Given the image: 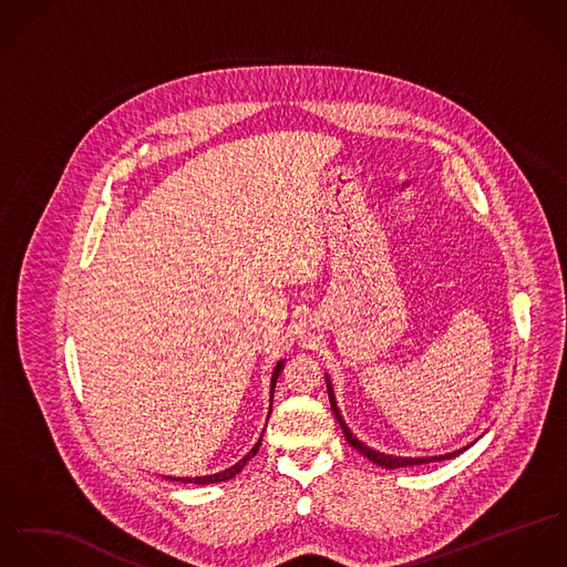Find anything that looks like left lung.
Listing matches in <instances>:
<instances>
[{
    "label": "left lung",
    "mask_w": 567,
    "mask_h": 567,
    "mask_svg": "<svg viewBox=\"0 0 567 567\" xmlns=\"http://www.w3.org/2000/svg\"><path fill=\"white\" fill-rule=\"evenodd\" d=\"M326 386H328V398H330V409H332V413H334V417H337V422H339V426L343 429V435H346V440L348 443L354 447V450H359L363 456H368L372 463H377L378 467H384V470H398V467H409V465H424V463H435V461H445V458H454V456H458L461 452H465L470 445H474V443H470V445H465V447H458V450H454V452H447V454H440V456H395V454H384V452H378L374 447H370V445H365L363 441L359 440L350 429H348V424H346V420H343V415H341V411H339V406H337V398H334V389H332V382H330V377L326 374Z\"/></svg>",
    "instance_id": "obj_1"
}]
</instances>
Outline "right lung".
<instances>
[{
  "mask_svg": "<svg viewBox=\"0 0 567 567\" xmlns=\"http://www.w3.org/2000/svg\"><path fill=\"white\" fill-rule=\"evenodd\" d=\"M285 370V359H280L278 363H276V368H274V372H271V380H269V413H267V420H269V415H271V402H274V389H276V380L280 377V372ZM267 426V424H265ZM265 433V431H262ZM262 433H260V437L258 441L254 443L252 450L241 458V461H237L233 467H226L224 472H217V474H208V476H195V478H181V476H167L169 481H181V483H195V485H215V483H224V481H230L233 476H237L244 467H246V463L248 461H252L254 454L258 452V447H260V441H262Z\"/></svg>",
  "mask_w": 567,
  "mask_h": 567,
  "instance_id": "obj_1",
  "label": "right lung"
}]
</instances>
